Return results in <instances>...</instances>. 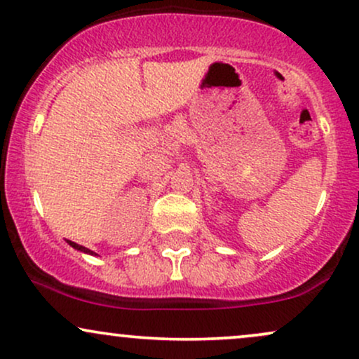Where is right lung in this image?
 <instances>
[{"label": "right lung", "instance_id": "1", "mask_svg": "<svg viewBox=\"0 0 359 359\" xmlns=\"http://www.w3.org/2000/svg\"><path fill=\"white\" fill-rule=\"evenodd\" d=\"M69 245L72 246V248H76V250H79V251H84V253H89V255H94L93 251L90 250H88V248H84V246H81V245H77V243H74V241H67Z\"/></svg>", "mask_w": 359, "mask_h": 359}]
</instances>
